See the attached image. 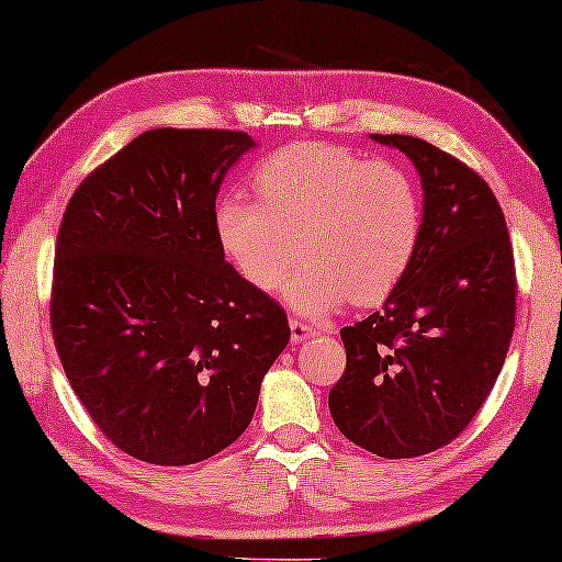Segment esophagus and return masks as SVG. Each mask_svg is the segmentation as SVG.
Returning a JSON list of instances; mask_svg holds the SVG:
<instances>
[{
  "mask_svg": "<svg viewBox=\"0 0 562 562\" xmlns=\"http://www.w3.org/2000/svg\"><path fill=\"white\" fill-rule=\"evenodd\" d=\"M289 327H291V342H304L317 335V327L306 325V322H299V319H291Z\"/></svg>",
  "mask_w": 562,
  "mask_h": 562,
  "instance_id": "1",
  "label": "esophagus"
}]
</instances>
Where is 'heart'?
<instances>
[{
    "instance_id": "heart-1",
    "label": "heart",
    "mask_w": 562,
    "mask_h": 562,
    "mask_svg": "<svg viewBox=\"0 0 562 562\" xmlns=\"http://www.w3.org/2000/svg\"><path fill=\"white\" fill-rule=\"evenodd\" d=\"M258 202L225 196L214 206L217 243L237 273L291 310L319 317L348 299L371 306L398 286L417 258L425 206L417 181L396 164L340 145L299 143L273 153L252 176Z\"/></svg>"
}]
</instances>
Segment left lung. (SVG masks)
I'll use <instances>...</instances> for the list:
<instances>
[{"mask_svg":"<svg viewBox=\"0 0 562 562\" xmlns=\"http://www.w3.org/2000/svg\"><path fill=\"white\" fill-rule=\"evenodd\" d=\"M398 148L422 181L417 258L381 312L340 337L348 352L329 391L340 432L381 458H417L463 432L502 373L517 279L494 191L458 158L412 135H371Z\"/></svg>","mask_w":562,"mask_h":562,"instance_id":"left-lung-1","label":"left lung"}]
</instances>
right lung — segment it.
<instances>
[{"instance_id":"1","label":"right lung","mask_w":562,"mask_h":562,"mask_svg":"<svg viewBox=\"0 0 562 562\" xmlns=\"http://www.w3.org/2000/svg\"><path fill=\"white\" fill-rule=\"evenodd\" d=\"M250 148L233 130H148L81 181L60 222L58 358L106 440L143 463L191 465L233 445L291 337L212 225Z\"/></svg>"}]
</instances>
